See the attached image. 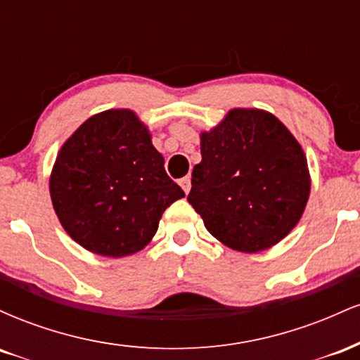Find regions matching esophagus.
Segmentation results:
<instances>
[{"mask_svg": "<svg viewBox=\"0 0 360 360\" xmlns=\"http://www.w3.org/2000/svg\"><path fill=\"white\" fill-rule=\"evenodd\" d=\"M179 186L184 189V193L188 194L189 189H191V177L186 176V177H183V179H179Z\"/></svg>", "mask_w": 360, "mask_h": 360, "instance_id": "1", "label": "esophagus"}]
</instances>
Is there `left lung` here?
<instances>
[{"label": "left lung", "mask_w": 360, "mask_h": 360, "mask_svg": "<svg viewBox=\"0 0 360 360\" xmlns=\"http://www.w3.org/2000/svg\"><path fill=\"white\" fill-rule=\"evenodd\" d=\"M308 196L307 157L274 115L237 108L201 134L188 201L230 249L276 245L300 221Z\"/></svg>", "instance_id": "left-lung-1"}]
</instances>
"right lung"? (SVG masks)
Wrapping results in <instances>:
<instances>
[{
  "label": "right lung",
  "instance_id": "1",
  "mask_svg": "<svg viewBox=\"0 0 360 360\" xmlns=\"http://www.w3.org/2000/svg\"><path fill=\"white\" fill-rule=\"evenodd\" d=\"M183 196L130 110L86 120L62 146L51 176L52 205L65 232L106 257L143 249L167 206Z\"/></svg>",
  "mask_w": 360,
  "mask_h": 360
}]
</instances>
